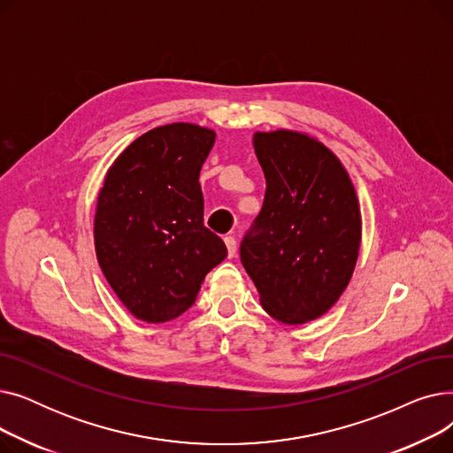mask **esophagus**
Instances as JSON below:
<instances>
[{
	"mask_svg": "<svg viewBox=\"0 0 453 453\" xmlns=\"http://www.w3.org/2000/svg\"><path fill=\"white\" fill-rule=\"evenodd\" d=\"M224 242H226V248H227V255L229 257H234V253H236V241H234V236H226L224 239Z\"/></svg>",
	"mask_w": 453,
	"mask_h": 453,
	"instance_id": "esophagus-1",
	"label": "esophagus"
}]
</instances>
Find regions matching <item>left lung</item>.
<instances>
[{
    "mask_svg": "<svg viewBox=\"0 0 453 453\" xmlns=\"http://www.w3.org/2000/svg\"><path fill=\"white\" fill-rule=\"evenodd\" d=\"M253 149L266 195L241 260L273 319L314 321L342 297L358 260V196L338 156L312 135L255 132Z\"/></svg>",
    "mask_w": 453,
    "mask_h": 453,
    "instance_id": "8db88e82",
    "label": "left lung"
}]
</instances>
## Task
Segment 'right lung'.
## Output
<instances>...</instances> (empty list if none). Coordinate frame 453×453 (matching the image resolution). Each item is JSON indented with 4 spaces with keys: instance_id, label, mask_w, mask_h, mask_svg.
Returning <instances> with one entry per match:
<instances>
[{
    "instance_id": "obj_1",
    "label": "right lung",
    "mask_w": 453,
    "mask_h": 453,
    "mask_svg": "<svg viewBox=\"0 0 453 453\" xmlns=\"http://www.w3.org/2000/svg\"><path fill=\"white\" fill-rule=\"evenodd\" d=\"M217 134L193 123L139 135L104 176L93 219L99 266L132 316L165 323L193 306L227 255L203 226L200 171Z\"/></svg>"
}]
</instances>
